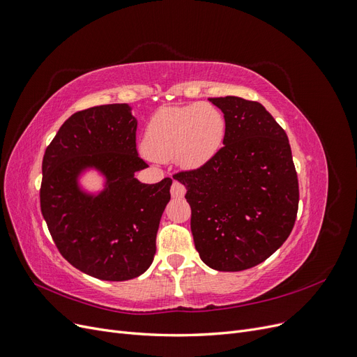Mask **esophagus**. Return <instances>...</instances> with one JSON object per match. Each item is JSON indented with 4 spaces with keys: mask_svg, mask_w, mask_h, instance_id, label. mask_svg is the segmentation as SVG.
Instances as JSON below:
<instances>
[{
    "mask_svg": "<svg viewBox=\"0 0 357 357\" xmlns=\"http://www.w3.org/2000/svg\"><path fill=\"white\" fill-rule=\"evenodd\" d=\"M185 193H186V188L183 186L180 181H177V180L172 181V186H171V197L172 198H183L185 197Z\"/></svg>",
    "mask_w": 357,
    "mask_h": 357,
    "instance_id": "esophagus-1",
    "label": "esophagus"
}]
</instances>
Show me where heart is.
<instances>
[{
	"mask_svg": "<svg viewBox=\"0 0 357 357\" xmlns=\"http://www.w3.org/2000/svg\"><path fill=\"white\" fill-rule=\"evenodd\" d=\"M225 131V116L213 104L164 107L147 123L144 149L152 159L172 158L183 169H198L219 152Z\"/></svg>",
	"mask_w": 357,
	"mask_h": 357,
	"instance_id": "heart-1",
	"label": "heart"
}]
</instances>
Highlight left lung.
Segmentation results:
<instances>
[{"label": "left lung", "mask_w": 357, "mask_h": 357, "mask_svg": "<svg viewBox=\"0 0 357 357\" xmlns=\"http://www.w3.org/2000/svg\"><path fill=\"white\" fill-rule=\"evenodd\" d=\"M208 101L225 116L223 147L199 169L174 178L188 190L202 262L215 271H243L278 250L294 229L298 177L284 129L261 102Z\"/></svg>", "instance_id": "8db88e82"}]
</instances>
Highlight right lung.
<instances>
[{"mask_svg": "<svg viewBox=\"0 0 357 357\" xmlns=\"http://www.w3.org/2000/svg\"><path fill=\"white\" fill-rule=\"evenodd\" d=\"M137 119L129 104L74 113L43 158L41 213L58 250L91 277L125 282L146 273L156 253V234L171 199V178L144 185L147 167L137 153ZM95 174L100 188L84 178Z\"/></svg>", "mask_w": 357, "mask_h": 357, "instance_id": "1", "label": "right lung"}]
</instances>
